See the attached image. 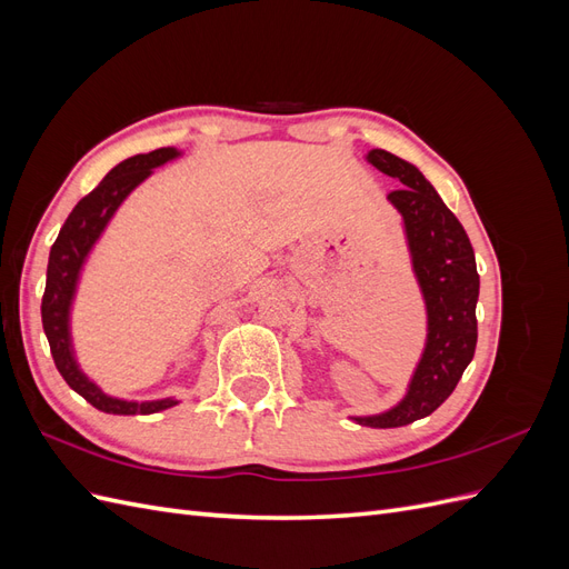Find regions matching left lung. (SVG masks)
Returning <instances> with one entry per match:
<instances>
[{"mask_svg": "<svg viewBox=\"0 0 569 569\" xmlns=\"http://www.w3.org/2000/svg\"><path fill=\"white\" fill-rule=\"evenodd\" d=\"M368 163L401 187L387 194L403 218L425 308L427 341L403 399L380 416L351 418L366 427H403L427 418L453 393L477 347L479 274L475 251L460 220L420 170L385 149L368 151Z\"/></svg>", "mask_w": 569, "mask_h": 569, "instance_id": "1", "label": "left lung"}]
</instances>
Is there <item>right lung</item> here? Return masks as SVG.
<instances>
[{
    "mask_svg": "<svg viewBox=\"0 0 569 569\" xmlns=\"http://www.w3.org/2000/svg\"><path fill=\"white\" fill-rule=\"evenodd\" d=\"M178 157L180 151L176 147H163L120 161L88 197H82L78 201L71 216L66 218L54 247L49 251L47 287L42 297V327L49 341L51 358H54L57 370L61 372L68 387L78 391L82 399L92 403L97 410L111 412V416H151V412L173 408L178 401L116 399V396L101 391L90 377L80 370L71 341V306L76 299L80 270L84 261H88L97 239L107 230L109 220L118 211V206L126 201V197L137 184L151 176L153 168H159Z\"/></svg>",
    "mask_w": 569,
    "mask_h": 569,
    "instance_id": "right-lung-1",
    "label": "right lung"
}]
</instances>
